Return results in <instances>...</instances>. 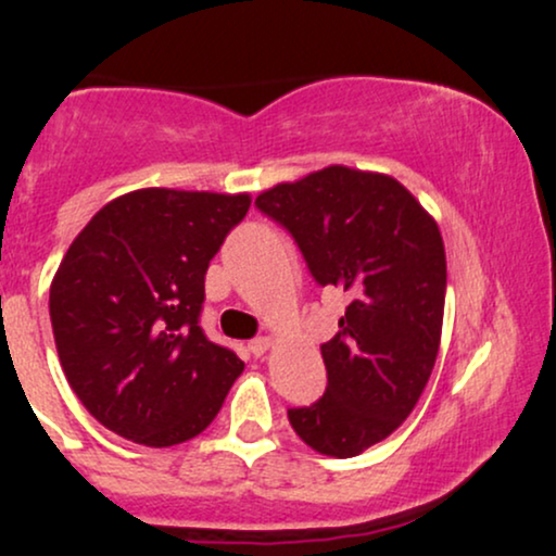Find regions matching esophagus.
I'll list each match as a JSON object with an SVG mask.
<instances>
[{"label":"esophagus","instance_id":"1","mask_svg":"<svg viewBox=\"0 0 556 556\" xmlns=\"http://www.w3.org/2000/svg\"><path fill=\"white\" fill-rule=\"evenodd\" d=\"M269 348H271L269 337H258V340H253L251 344H248V350H251V353L256 355V358H261V355H264Z\"/></svg>","mask_w":556,"mask_h":556}]
</instances>
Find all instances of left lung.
I'll use <instances>...</instances> for the list:
<instances>
[{
  "label": "left lung",
  "mask_w": 556,
  "mask_h": 556,
  "mask_svg": "<svg viewBox=\"0 0 556 556\" xmlns=\"http://www.w3.org/2000/svg\"><path fill=\"white\" fill-rule=\"evenodd\" d=\"M256 206L290 229L318 285L350 298L321 344L327 392L287 418L311 450L361 455L410 416L437 363L446 290L437 219L394 177L344 164L277 182Z\"/></svg>",
  "instance_id": "1"
}]
</instances>
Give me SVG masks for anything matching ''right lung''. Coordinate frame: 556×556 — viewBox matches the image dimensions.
Segmentation results:
<instances>
[{
  "instance_id": "right-lung-1",
  "label": "right lung",
  "mask_w": 556,
  "mask_h": 556,
  "mask_svg": "<svg viewBox=\"0 0 556 556\" xmlns=\"http://www.w3.org/2000/svg\"><path fill=\"white\" fill-rule=\"evenodd\" d=\"M251 193L140 188L112 198L67 248L49 290L56 355L101 426L146 446L193 439L242 363L198 327L203 279Z\"/></svg>"
}]
</instances>
